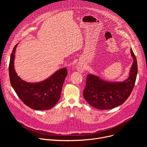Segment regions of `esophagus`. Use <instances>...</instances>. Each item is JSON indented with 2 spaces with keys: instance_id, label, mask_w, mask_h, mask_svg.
<instances>
[{
  "instance_id": "1",
  "label": "esophagus",
  "mask_w": 147,
  "mask_h": 147,
  "mask_svg": "<svg viewBox=\"0 0 147 147\" xmlns=\"http://www.w3.org/2000/svg\"><path fill=\"white\" fill-rule=\"evenodd\" d=\"M76 69L77 70V71H78L80 73H83L84 71L85 67H84V65H83V63H82V61L78 62V63L76 66Z\"/></svg>"
}]
</instances>
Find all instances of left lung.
<instances>
[{
  "label": "left lung",
  "instance_id": "left-lung-1",
  "mask_svg": "<svg viewBox=\"0 0 147 147\" xmlns=\"http://www.w3.org/2000/svg\"><path fill=\"white\" fill-rule=\"evenodd\" d=\"M133 62L129 77L123 81H105L98 76L89 74L87 76L83 96L92 107L100 110H109L121 105L131 94L137 75V63L132 49Z\"/></svg>",
  "mask_w": 147,
  "mask_h": 147
}]
</instances>
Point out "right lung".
Returning <instances> with one entry per match:
<instances>
[{"label": "right lung", "mask_w": 147, "mask_h": 147, "mask_svg": "<svg viewBox=\"0 0 147 147\" xmlns=\"http://www.w3.org/2000/svg\"><path fill=\"white\" fill-rule=\"evenodd\" d=\"M14 47L10 56L9 72L11 85L19 98L29 108L36 111L52 108L59 101L63 85L67 75L66 67L59 69L46 80L38 82H28L20 78L14 66Z\"/></svg>", "instance_id": "1"}]
</instances>
